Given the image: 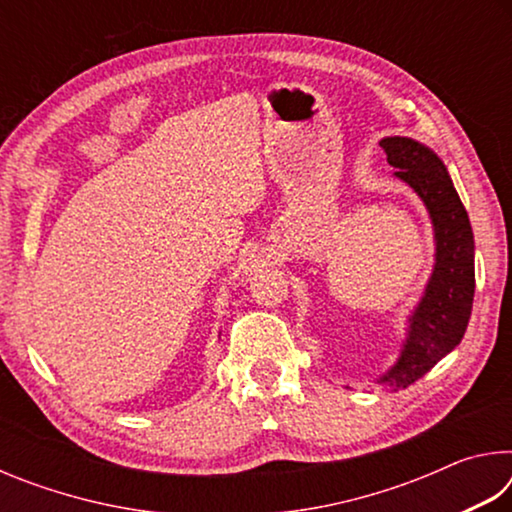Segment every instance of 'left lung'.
Wrapping results in <instances>:
<instances>
[{"mask_svg": "<svg viewBox=\"0 0 512 512\" xmlns=\"http://www.w3.org/2000/svg\"><path fill=\"white\" fill-rule=\"evenodd\" d=\"M395 178L420 196L433 225L436 262L418 305L411 311L400 357L377 384L400 391L427 375L461 343L474 300V235L445 162L411 137L379 142Z\"/></svg>", "mask_w": 512, "mask_h": 512, "instance_id": "8db88e82", "label": "left lung"}]
</instances>
